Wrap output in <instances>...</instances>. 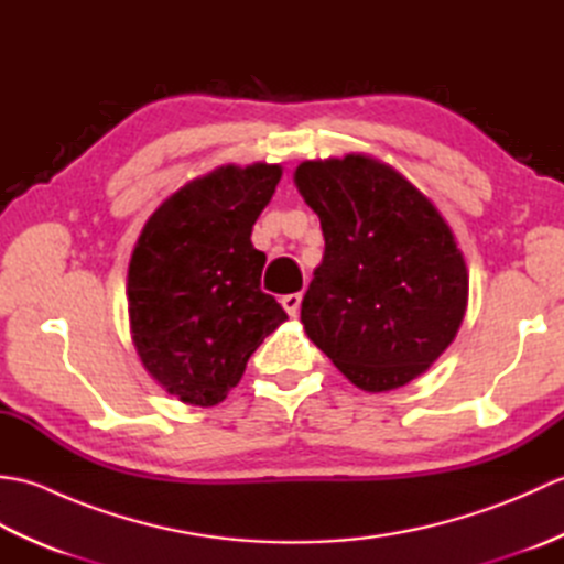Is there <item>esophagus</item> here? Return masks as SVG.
<instances>
[{"instance_id":"obj_1","label":"esophagus","mask_w":564,"mask_h":564,"mask_svg":"<svg viewBox=\"0 0 564 564\" xmlns=\"http://www.w3.org/2000/svg\"><path fill=\"white\" fill-rule=\"evenodd\" d=\"M301 301H303L301 293H289V295L281 297V305L285 307V313H289L291 317H295L297 310H301Z\"/></svg>"}]
</instances>
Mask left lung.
I'll return each mask as SVG.
<instances>
[{
    "label": "left lung",
    "mask_w": 564,
    "mask_h": 564,
    "mask_svg": "<svg viewBox=\"0 0 564 564\" xmlns=\"http://www.w3.org/2000/svg\"><path fill=\"white\" fill-rule=\"evenodd\" d=\"M293 178L325 235L301 307L307 337L356 388L406 386L448 349L465 317L467 269L448 223L400 172L366 154L303 162Z\"/></svg>",
    "instance_id": "left-lung-1"
}]
</instances>
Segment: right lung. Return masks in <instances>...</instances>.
Returning a JSON list of instances; mask_svg holds the SVG:
<instances>
[{
    "label": "right lung",
    "instance_id": "1",
    "mask_svg": "<svg viewBox=\"0 0 564 564\" xmlns=\"http://www.w3.org/2000/svg\"><path fill=\"white\" fill-rule=\"evenodd\" d=\"M279 164L220 166L150 215L128 267L130 334L142 366L194 406H213L249 356L289 319L261 291L267 254L251 227L281 182Z\"/></svg>",
    "mask_w": 564,
    "mask_h": 564
}]
</instances>
